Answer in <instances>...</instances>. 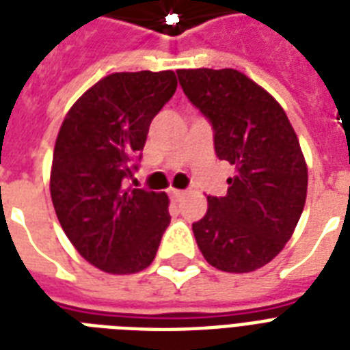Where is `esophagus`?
I'll return each mask as SVG.
<instances>
[{
	"mask_svg": "<svg viewBox=\"0 0 350 350\" xmlns=\"http://www.w3.org/2000/svg\"><path fill=\"white\" fill-rule=\"evenodd\" d=\"M169 194H170V198L174 200V202H180V200H181V198H183V194H185V192H183V191H178V189H170Z\"/></svg>",
	"mask_w": 350,
	"mask_h": 350,
	"instance_id": "obj_1",
	"label": "esophagus"
}]
</instances>
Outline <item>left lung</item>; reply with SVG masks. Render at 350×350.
<instances>
[{
    "label": "left lung",
    "instance_id": "1",
    "mask_svg": "<svg viewBox=\"0 0 350 350\" xmlns=\"http://www.w3.org/2000/svg\"><path fill=\"white\" fill-rule=\"evenodd\" d=\"M180 85L211 121L214 150L234 167L221 198L207 196V214L192 224L213 267L252 272L280 254L304 213L307 165L280 103L234 68H181Z\"/></svg>",
    "mask_w": 350,
    "mask_h": 350
}]
</instances>
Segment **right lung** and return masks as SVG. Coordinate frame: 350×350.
Returning a JSON list of instances; mask_svg holds the SVG:
<instances>
[{
    "label": "right lung",
    "mask_w": 350,
    "mask_h": 350,
    "mask_svg": "<svg viewBox=\"0 0 350 350\" xmlns=\"http://www.w3.org/2000/svg\"><path fill=\"white\" fill-rule=\"evenodd\" d=\"M176 87L172 70L111 74L63 120L52 156V203L70 243L101 271L147 269L169 227L165 192L123 183L137 169L150 121Z\"/></svg>",
    "instance_id": "obj_1"
}]
</instances>
